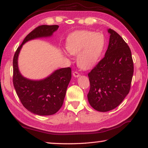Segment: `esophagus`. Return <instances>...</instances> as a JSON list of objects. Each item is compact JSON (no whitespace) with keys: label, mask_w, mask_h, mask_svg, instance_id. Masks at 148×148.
<instances>
[{"label":"esophagus","mask_w":148,"mask_h":148,"mask_svg":"<svg viewBox=\"0 0 148 148\" xmlns=\"http://www.w3.org/2000/svg\"><path fill=\"white\" fill-rule=\"evenodd\" d=\"M73 76L75 77V78H78V77L79 76V74L77 72H73Z\"/></svg>","instance_id":"esophagus-1"}]
</instances>
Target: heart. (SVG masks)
Masks as SVG:
<instances>
[{
    "instance_id": "heart-1",
    "label": "heart",
    "mask_w": 148,
    "mask_h": 148,
    "mask_svg": "<svg viewBox=\"0 0 148 148\" xmlns=\"http://www.w3.org/2000/svg\"><path fill=\"white\" fill-rule=\"evenodd\" d=\"M106 40L101 33L93 31L76 32L68 37L66 48L72 55L77 56V64L81 69H92L103 53Z\"/></svg>"
}]
</instances>
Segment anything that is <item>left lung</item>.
<instances>
[{
	"instance_id": "left-lung-1",
	"label": "left lung",
	"mask_w": 148,
	"mask_h": 148,
	"mask_svg": "<svg viewBox=\"0 0 148 148\" xmlns=\"http://www.w3.org/2000/svg\"><path fill=\"white\" fill-rule=\"evenodd\" d=\"M105 57L88 74L89 103L96 111L115 109L128 94L134 64L131 51L124 39L111 29Z\"/></svg>"
}]
</instances>
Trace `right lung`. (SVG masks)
I'll return each instance as SVG.
<instances>
[{
    "label": "right lung",
    "instance_id": "right-lung-1",
    "mask_svg": "<svg viewBox=\"0 0 148 148\" xmlns=\"http://www.w3.org/2000/svg\"><path fill=\"white\" fill-rule=\"evenodd\" d=\"M57 25H42L30 32L17 49L13 58V84L16 93L25 109L37 115L54 114L62 107L72 76L70 67L56 70L41 79L25 78L18 68V57L23 45L36 39L50 37Z\"/></svg>",
    "mask_w": 148,
    "mask_h": 148
}]
</instances>
